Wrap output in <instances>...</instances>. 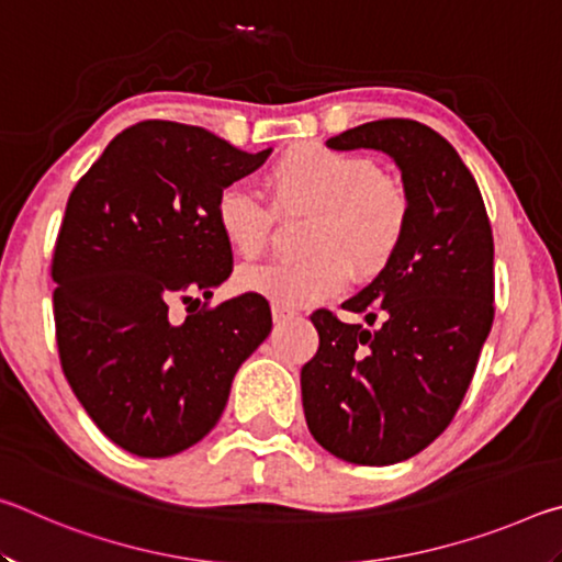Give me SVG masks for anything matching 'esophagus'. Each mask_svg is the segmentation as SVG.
Returning a JSON list of instances; mask_svg holds the SVG:
<instances>
[{"label": "esophagus", "mask_w": 562, "mask_h": 562, "mask_svg": "<svg viewBox=\"0 0 562 562\" xmlns=\"http://www.w3.org/2000/svg\"><path fill=\"white\" fill-rule=\"evenodd\" d=\"M292 317H294V312L284 310V307H278V304H274V307H272V319L278 322V325H284V322L292 319Z\"/></svg>", "instance_id": "obj_1"}]
</instances>
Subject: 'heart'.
Wrapping results in <instances>:
<instances>
[{
    "label": "heart",
    "instance_id": "heart-1",
    "mask_svg": "<svg viewBox=\"0 0 562 562\" xmlns=\"http://www.w3.org/2000/svg\"><path fill=\"white\" fill-rule=\"evenodd\" d=\"M268 186L282 211H315L304 235V250L312 255L247 265L237 272L243 290L284 310L337 297L347 288L349 268L359 280L374 278L394 260L412 223V198L398 180L382 176L372 158L325 144L284 150L270 168ZM213 217L240 258H258L270 243L272 207L250 186H225Z\"/></svg>",
    "mask_w": 562,
    "mask_h": 562
}]
</instances>
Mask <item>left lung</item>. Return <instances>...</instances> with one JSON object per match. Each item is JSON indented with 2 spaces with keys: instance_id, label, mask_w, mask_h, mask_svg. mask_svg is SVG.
I'll return each mask as SVG.
<instances>
[{
  "instance_id": "obj_1",
  "label": "left lung",
  "mask_w": 562,
  "mask_h": 562,
  "mask_svg": "<svg viewBox=\"0 0 562 562\" xmlns=\"http://www.w3.org/2000/svg\"><path fill=\"white\" fill-rule=\"evenodd\" d=\"M327 146L392 156L412 223L394 260L341 304L382 325L312 312L319 349L302 367L304 418L337 459L389 465L424 451L459 412L493 325V233L471 170L424 123L369 121Z\"/></svg>"
}]
</instances>
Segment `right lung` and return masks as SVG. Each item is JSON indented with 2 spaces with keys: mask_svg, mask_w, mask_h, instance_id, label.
<instances>
[{
  "mask_svg": "<svg viewBox=\"0 0 562 562\" xmlns=\"http://www.w3.org/2000/svg\"><path fill=\"white\" fill-rule=\"evenodd\" d=\"M268 156L201 126L140 121L71 190L52 260L56 345L76 398L123 451L164 459L201 441L270 335L260 294L201 302L233 272L215 198ZM173 301L202 310L173 323Z\"/></svg>",
  "mask_w": 562,
  "mask_h": 562,
  "instance_id": "1",
  "label": "right lung"
}]
</instances>
